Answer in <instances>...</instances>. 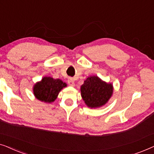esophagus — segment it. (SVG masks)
Masks as SVG:
<instances>
[{
    "label": "esophagus",
    "mask_w": 154,
    "mask_h": 154,
    "mask_svg": "<svg viewBox=\"0 0 154 154\" xmlns=\"http://www.w3.org/2000/svg\"><path fill=\"white\" fill-rule=\"evenodd\" d=\"M68 84H69V85L71 86V87H73V86L75 85L74 81H73V79H71V78H70V79H68Z\"/></svg>",
    "instance_id": "esophagus-1"
}]
</instances>
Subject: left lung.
Instances as JSON below:
<instances>
[{"label":"left lung","instance_id":"1","mask_svg":"<svg viewBox=\"0 0 154 154\" xmlns=\"http://www.w3.org/2000/svg\"><path fill=\"white\" fill-rule=\"evenodd\" d=\"M113 85L103 81L98 76H90L81 87V97L90 108L104 106L112 96Z\"/></svg>","mask_w":154,"mask_h":154}]
</instances>
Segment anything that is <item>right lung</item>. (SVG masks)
<instances>
[{"label":"right lung","instance_id":"obj_1","mask_svg":"<svg viewBox=\"0 0 154 154\" xmlns=\"http://www.w3.org/2000/svg\"><path fill=\"white\" fill-rule=\"evenodd\" d=\"M65 87H66V83H64L62 80L45 76L41 81L35 84L33 91L35 98L38 100L51 103L56 100L59 92Z\"/></svg>","mask_w":154,"mask_h":154}]
</instances>
